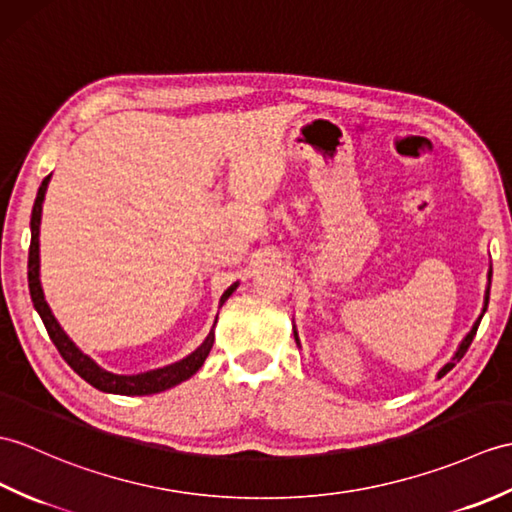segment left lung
Listing matches in <instances>:
<instances>
[{"label":"left lung","instance_id":"1","mask_svg":"<svg viewBox=\"0 0 512 512\" xmlns=\"http://www.w3.org/2000/svg\"><path fill=\"white\" fill-rule=\"evenodd\" d=\"M489 277H493V272H489ZM489 292H491V288H486V303H484V312H486V305H489ZM482 312V314H484ZM480 320H482V316L478 318V320H475V325L471 327V331H469V334H467V338L465 340H462V344H460V349H458V353H456V358L454 360H451V362H447L443 368H441V373H438V377H443L445 373H449L451 371V368H454L456 366V360H460L462 358V355H465L467 353V349L471 347V342H473V338H475V331H478V327H480Z\"/></svg>","mask_w":512,"mask_h":512}]
</instances>
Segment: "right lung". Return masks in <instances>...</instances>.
I'll return each instance as SVG.
<instances>
[{
	"instance_id": "add662e5",
	"label": "right lung",
	"mask_w": 512,
	"mask_h": 512,
	"mask_svg": "<svg viewBox=\"0 0 512 512\" xmlns=\"http://www.w3.org/2000/svg\"><path fill=\"white\" fill-rule=\"evenodd\" d=\"M50 176L43 178V183L39 187L37 200H34L32 207V220H30V229H32V240H30V253H28V285H30V296L32 303L37 307V312L43 320V325L47 329V336L52 338L54 347L58 353L63 355V360L74 368V371L89 382L93 388H98L102 392H113V395H154V392L168 390L176 384L185 382V379L192 377L198 368L205 364L207 355L213 347V329L209 331L207 340L200 344V347L187 355L185 360L157 368V371H148V373H139V375H113L109 371H104L98 364H95L91 358H87L85 353H80L74 342H71L61 325L56 323V318L52 316L50 307H47L43 299V290H41V281H39V224H41V205L45 198V189ZM237 288V283L231 285V288L222 294L220 305L229 299L231 292Z\"/></svg>"
}]
</instances>
